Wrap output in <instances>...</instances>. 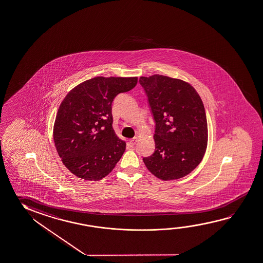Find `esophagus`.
I'll list each match as a JSON object with an SVG mask.
<instances>
[{
	"mask_svg": "<svg viewBox=\"0 0 263 263\" xmlns=\"http://www.w3.org/2000/svg\"><path fill=\"white\" fill-rule=\"evenodd\" d=\"M136 142H137V137H134V139H130L129 142H128V145H129V147H134V146L135 145Z\"/></svg>",
	"mask_w": 263,
	"mask_h": 263,
	"instance_id": "1",
	"label": "esophagus"
}]
</instances>
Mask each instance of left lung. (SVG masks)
<instances>
[{
	"label": "left lung",
	"mask_w": 263,
	"mask_h": 263,
	"mask_svg": "<svg viewBox=\"0 0 263 263\" xmlns=\"http://www.w3.org/2000/svg\"><path fill=\"white\" fill-rule=\"evenodd\" d=\"M155 121V153L143 158L163 181L182 178L196 169L208 146V121L200 96L190 84L166 76L141 77Z\"/></svg>",
	"instance_id": "8db88e82"
}]
</instances>
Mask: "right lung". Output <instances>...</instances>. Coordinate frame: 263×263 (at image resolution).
<instances>
[{
	"mask_svg": "<svg viewBox=\"0 0 263 263\" xmlns=\"http://www.w3.org/2000/svg\"><path fill=\"white\" fill-rule=\"evenodd\" d=\"M137 77H96L79 84L59 106L53 129L64 165L81 179L99 181L112 171L126 143L112 128L114 98L133 89Z\"/></svg>",
	"mask_w": 263,
	"mask_h": 263,
	"instance_id": "obj_1",
	"label": "right lung"
}]
</instances>
